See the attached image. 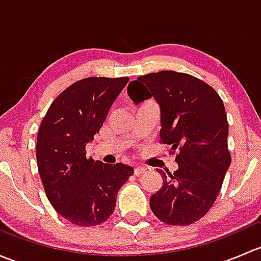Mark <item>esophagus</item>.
<instances>
[{
    "label": "esophagus",
    "mask_w": 261,
    "mask_h": 261,
    "mask_svg": "<svg viewBox=\"0 0 261 261\" xmlns=\"http://www.w3.org/2000/svg\"><path fill=\"white\" fill-rule=\"evenodd\" d=\"M146 172V168L143 167V165H135L134 167V173H135V175H140L141 173Z\"/></svg>",
    "instance_id": "esophagus-1"
}]
</instances>
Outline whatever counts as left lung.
Listing matches in <instances>:
<instances>
[{
	"mask_svg": "<svg viewBox=\"0 0 261 261\" xmlns=\"http://www.w3.org/2000/svg\"><path fill=\"white\" fill-rule=\"evenodd\" d=\"M128 94L135 102L156 99L160 144L170 145L178 163L174 173L159 172L163 186L150 197V208L167 225H192L213 206L231 164L222 99L206 82L174 70L138 77Z\"/></svg>",
	"mask_w": 261,
	"mask_h": 261,
	"instance_id": "1",
	"label": "left lung"
}]
</instances>
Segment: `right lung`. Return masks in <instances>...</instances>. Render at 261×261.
<instances>
[{"mask_svg": "<svg viewBox=\"0 0 261 261\" xmlns=\"http://www.w3.org/2000/svg\"><path fill=\"white\" fill-rule=\"evenodd\" d=\"M128 77H89L70 84L50 105L36 141L44 191L54 210L77 226H96L115 211L116 198L134 169L86 156Z\"/></svg>", "mask_w": 261, "mask_h": 261, "instance_id": "add662e5", "label": "right lung"}]
</instances>
